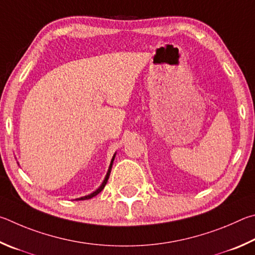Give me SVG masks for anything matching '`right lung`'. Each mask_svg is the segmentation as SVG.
Returning a JSON list of instances; mask_svg holds the SVG:
<instances>
[{
    "label": "right lung",
    "mask_w": 255,
    "mask_h": 255,
    "mask_svg": "<svg viewBox=\"0 0 255 255\" xmlns=\"http://www.w3.org/2000/svg\"><path fill=\"white\" fill-rule=\"evenodd\" d=\"M114 158H115V154L113 155V158H112V161H111V164H110V168H109V171H107V173H106V177H105V179H104V181L102 182V185L100 186V188L98 189H96L95 191H94V193H92V194H89V195H87V196H84V197H80V198H77L76 200H86V199H91V198H93V197H95L96 195H98L101 193V191L104 189V187H105V185H106V182H107V180H109V177H110V173H111V169H112V166H113V161H114Z\"/></svg>",
    "instance_id": "obj_1"
}]
</instances>
